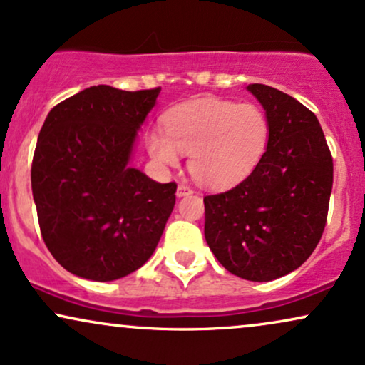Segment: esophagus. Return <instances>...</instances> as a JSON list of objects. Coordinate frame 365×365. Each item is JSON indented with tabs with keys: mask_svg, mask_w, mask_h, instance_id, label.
I'll return each mask as SVG.
<instances>
[{
	"mask_svg": "<svg viewBox=\"0 0 365 365\" xmlns=\"http://www.w3.org/2000/svg\"><path fill=\"white\" fill-rule=\"evenodd\" d=\"M175 195H178V197L190 196V195H192V190H191L190 186H187V184H179V186H178V192H175Z\"/></svg>",
	"mask_w": 365,
	"mask_h": 365,
	"instance_id": "obj_1",
	"label": "esophagus"
}]
</instances>
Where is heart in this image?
Here are the masks:
<instances>
[{"label":"heart","instance_id":"obj_1","mask_svg":"<svg viewBox=\"0 0 365 365\" xmlns=\"http://www.w3.org/2000/svg\"><path fill=\"white\" fill-rule=\"evenodd\" d=\"M271 123L255 103L200 98L165 113L164 128L145 135L148 154L160 168H175L190 154V170L210 187H228L254 173L267 150Z\"/></svg>","mask_w":365,"mask_h":365}]
</instances>
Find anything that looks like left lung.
I'll return each instance as SVG.
<instances>
[{
	"label": "left lung",
	"mask_w": 365,
	"mask_h": 365,
	"mask_svg": "<svg viewBox=\"0 0 365 365\" xmlns=\"http://www.w3.org/2000/svg\"><path fill=\"white\" fill-rule=\"evenodd\" d=\"M247 91L262 105L271 138L249 178L205 197V238L233 276L267 282L296 271L320 242L334 160L307 106L265 84H249Z\"/></svg>",
	"instance_id": "8db88e82"
}]
</instances>
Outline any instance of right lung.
I'll return each instance as SVG.
<instances>
[{
    "instance_id": "add662e5",
    "label": "right lung",
    "mask_w": 365,
    "mask_h": 365,
    "mask_svg": "<svg viewBox=\"0 0 365 365\" xmlns=\"http://www.w3.org/2000/svg\"><path fill=\"white\" fill-rule=\"evenodd\" d=\"M160 88L91 86L43 121L31 164V192L47 249L66 271L89 281L125 277L150 259L175 203L130 165Z\"/></svg>"
}]
</instances>
